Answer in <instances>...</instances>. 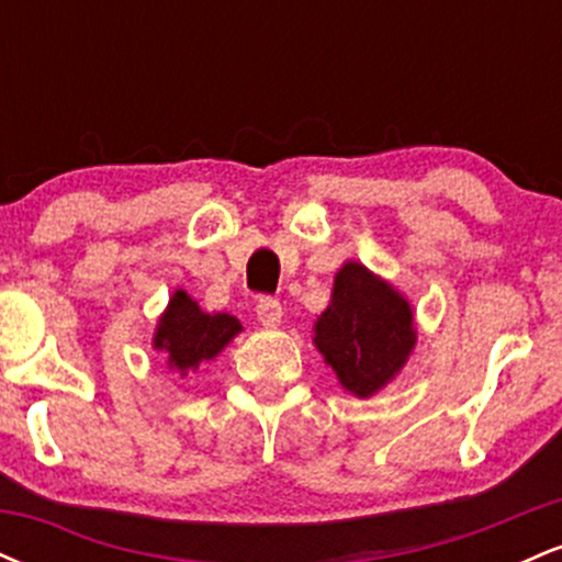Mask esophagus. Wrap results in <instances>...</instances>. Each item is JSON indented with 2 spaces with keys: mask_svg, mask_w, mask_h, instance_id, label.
I'll list each match as a JSON object with an SVG mask.
<instances>
[{
  "mask_svg": "<svg viewBox=\"0 0 562 562\" xmlns=\"http://www.w3.org/2000/svg\"><path fill=\"white\" fill-rule=\"evenodd\" d=\"M256 317H259L261 325H267V327L280 325L282 322L280 301L272 299V295H263V299H259V303H256Z\"/></svg>",
  "mask_w": 562,
  "mask_h": 562,
  "instance_id": "obj_1",
  "label": "esophagus"
}]
</instances>
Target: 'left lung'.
<instances>
[{"mask_svg": "<svg viewBox=\"0 0 562 562\" xmlns=\"http://www.w3.org/2000/svg\"><path fill=\"white\" fill-rule=\"evenodd\" d=\"M314 330L340 385L359 398L383 389L415 346L409 303L357 261L335 277L333 301Z\"/></svg>", "mask_w": 562, "mask_h": 562, "instance_id": "obj_1", "label": "left lung"}]
</instances>
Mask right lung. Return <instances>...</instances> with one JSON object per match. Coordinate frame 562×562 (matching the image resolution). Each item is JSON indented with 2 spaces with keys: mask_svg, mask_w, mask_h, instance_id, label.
I'll return each instance as SVG.
<instances>
[{
  "mask_svg": "<svg viewBox=\"0 0 562 562\" xmlns=\"http://www.w3.org/2000/svg\"><path fill=\"white\" fill-rule=\"evenodd\" d=\"M240 330V322L232 314L200 312L198 303L184 290H177L160 317L156 348L169 357L171 367L187 375V370H198L200 362L214 359Z\"/></svg>",
  "mask_w": 562,
  "mask_h": 562,
  "instance_id": "right-lung-1",
  "label": "right lung"
}]
</instances>
